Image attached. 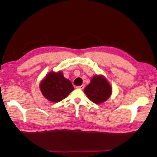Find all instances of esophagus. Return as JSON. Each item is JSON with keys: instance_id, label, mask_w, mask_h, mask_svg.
I'll list each match as a JSON object with an SVG mask.
<instances>
[{"instance_id": "1", "label": "esophagus", "mask_w": 157, "mask_h": 157, "mask_svg": "<svg viewBox=\"0 0 157 157\" xmlns=\"http://www.w3.org/2000/svg\"><path fill=\"white\" fill-rule=\"evenodd\" d=\"M84 85H82V86H76V88H78V89H84Z\"/></svg>"}]
</instances>
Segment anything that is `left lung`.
<instances>
[{
    "label": "left lung",
    "mask_w": 157,
    "mask_h": 157,
    "mask_svg": "<svg viewBox=\"0 0 157 157\" xmlns=\"http://www.w3.org/2000/svg\"><path fill=\"white\" fill-rule=\"evenodd\" d=\"M84 93L89 99L96 104L106 101L112 93V88L109 82L102 75L93 77L91 82L84 89Z\"/></svg>",
    "instance_id": "obj_1"
}]
</instances>
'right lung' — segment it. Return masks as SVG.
<instances>
[{
	"label": "right lung",
	"mask_w": 157,
	"mask_h": 157,
	"mask_svg": "<svg viewBox=\"0 0 157 157\" xmlns=\"http://www.w3.org/2000/svg\"><path fill=\"white\" fill-rule=\"evenodd\" d=\"M40 88L43 96L53 102L61 101L74 90L71 81L64 78L61 71L49 73L42 81Z\"/></svg>",
	"instance_id": "obj_1"
}]
</instances>
